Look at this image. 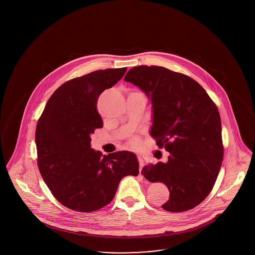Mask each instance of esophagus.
I'll return each mask as SVG.
<instances>
[{
    "instance_id": "obj_1",
    "label": "esophagus",
    "mask_w": 255,
    "mask_h": 255,
    "mask_svg": "<svg viewBox=\"0 0 255 255\" xmlns=\"http://www.w3.org/2000/svg\"><path fill=\"white\" fill-rule=\"evenodd\" d=\"M137 158H138V162H139V172H141L142 167L144 166V159L142 157H137Z\"/></svg>"
}]
</instances>
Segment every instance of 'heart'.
Listing matches in <instances>:
<instances>
[{"mask_svg": "<svg viewBox=\"0 0 255 255\" xmlns=\"http://www.w3.org/2000/svg\"><path fill=\"white\" fill-rule=\"evenodd\" d=\"M130 143H131L133 146L138 145V139H137V138H135V137H133V138L131 139Z\"/></svg>", "mask_w": 255, "mask_h": 255, "instance_id": "b5f03b06", "label": "heart"}]
</instances>
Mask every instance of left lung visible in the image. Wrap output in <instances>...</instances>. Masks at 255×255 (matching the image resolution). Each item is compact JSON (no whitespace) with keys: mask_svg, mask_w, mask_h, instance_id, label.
<instances>
[{"mask_svg":"<svg viewBox=\"0 0 255 255\" xmlns=\"http://www.w3.org/2000/svg\"><path fill=\"white\" fill-rule=\"evenodd\" d=\"M124 80L151 100L150 134L170 153L166 163L146 165L141 174L168 187L163 209L182 212L200 205L212 190L224 157L217 106L194 79L163 67H134Z\"/></svg>","mask_w":255,"mask_h":255,"instance_id":"8db88e82","label":"left lung"}]
</instances>
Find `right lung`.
Returning a JSON list of instances; mask_svg holds the SVG:
<instances>
[{
    "mask_svg": "<svg viewBox=\"0 0 255 255\" xmlns=\"http://www.w3.org/2000/svg\"><path fill=\"white\" fill-rule=\"evenodd\" d=\"M126 71L99 70L67 81L49 97L37 123L41 176L56 200L75 211L91 212L107 206L122 178L138 174V161L132 152L103 156L91 148V134L103 127L97 99Z\"/></svg>",
    "mask_w": 255,
    "mask_h": 255,
    "instance_id": "add662e5",
    "label": "right lung"
}]
</instances>
